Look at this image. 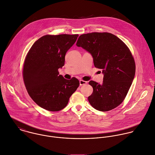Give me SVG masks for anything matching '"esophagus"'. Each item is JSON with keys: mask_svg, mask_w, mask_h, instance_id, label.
Segmentation results:
<instances>
[{"mask_svg": "<svg viewBox=\"0 0 155 155\" xmlns=\"http://www.w3.org/2000/svg\"><path fill=\"white\" fill-rule=\"evenodd\" d=\"M87 84V81H84V80H80V86H83V85H84Z\"/></svg>", "mask_w": 155, "mask_h": 155, "instance_id": "esophagus-1", "label": "esophagus"}]
</instances>
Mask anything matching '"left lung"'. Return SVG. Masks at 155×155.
<instances>
[{
    "instance_id": "obj_1",
    "label": "left lung",
    "mask_w": 155,
    "mask_h": 155,
    "mask_svg": "<svg viewBox=\"0 0 155 155\" xmlns=\"http://www.w3.org/2000/svg\"><path fill=\"white\" fill-rule=\"evenodd\" d=\"M77 47L90 53L95 68L101 69L103 83L90 81L92 94L88 97L91 105L97 110L107 111L124 101L135 74V63L129 48L114 35L108 32L83 34Z\"/></svg>"
}]
</instances>
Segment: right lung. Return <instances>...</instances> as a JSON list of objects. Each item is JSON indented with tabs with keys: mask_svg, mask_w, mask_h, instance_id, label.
I'll return each mask as SVG.
<instances>
[{
	"mask_svg": "<svg viewBox=\"0 0 155 155\" xmlns=\"http://www.w3.org/2000/svg\"><path fill=\"white\" fill-rule=\"evenodd\" d=\"M78 35H47L38 39L28 53L23 69L24 83L33 101L50 111H58L68 104L80 85L75 77L59 75L68 50Z\"/></svg>",
	"mask_w": 155,
	"mask_h": 155,
	"instance_id": "right-lung-1",
	"label": "right lung"
}]
</instances>
